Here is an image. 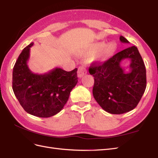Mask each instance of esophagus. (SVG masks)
I'll return each instance as SVG.
<instances>
[{"label": "esophagus", "instance_id": "esophagus-1", "mask_svg": "<svg viewBox=\"0 0 158 158\" xmlns=\"http://www.w3.org/2000/svg\"><path fill=\"white\" fill-rule=\"evenodd\" d=\"M87 73V71L85 69V68L84 67H79L78 68V71H77V75L79 78L82 77L85 75H86Z\"/></svg>", "mask_w": 158, "mask_h": 158}]
</instances>
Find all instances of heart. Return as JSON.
<instances>
[{
  "mask_svg": "<svg viewBox=\"0 0 158 158\" xmlns=\"http://www.w3.org/2000/svg\"><path fill=\"white\" fill-rule=\"evenodd\" d=\"M116 48L117 44L114 42H111L106 44L104 42L101 41L94 43L82 55L85 56L95 55L94 60L101 63L105 61L110 57L115 51Z\"/></svg>",
  "mask_w": 158,
  "mask_h": 158,
  "instance_id": "obj_1",
  "label": "heart"
}]
</instances>
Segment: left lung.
<instances>
[{
  "instance_id": "8db88e82",
  "label": "left lung",
  "mask_w": 158,
  "mask_h": 158,
  "mask_svg": "<svg viewBox=\"0 0 158 158\" xmlns=\"http://www.w3.org/2000/svg\"><path fill=\"white\" fill-rule=\"evenodd\" d=\"M119 40L123 43H129L123 36H120ZM125 59L131 60L129 73H125L120 65ZM89 71L94 77L95 99L111 114H122L133 110L146 88V70L135 46L118 52L102 64L93 63Z\"/></svg>"
}]
</instances>
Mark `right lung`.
<instances>
[{
    "label": "right lung",
    "mask_w": 158,
    "mask_h": 158,
    "mask_svg": "<svg viewBox=\"0 0 158 158\" xmlns=\"http://www.w3.org/2000/svg\"><path fill=\"white\" fill-rule=\"evenodd\" d=\"M31 43L22 51L13 71V89L28 114L49 118L62 110L78 82L77 69L65 71L56 67L44 74L33 73L28 67Z\"/></svg>",
    "instance_id": "add662e5"
}]
</instances>
